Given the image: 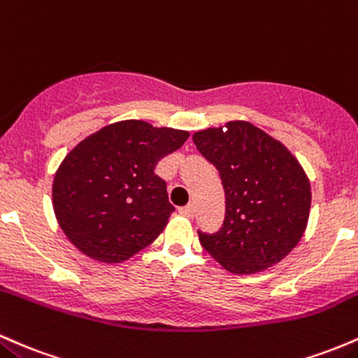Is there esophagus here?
<instances>
[{
	"label": "esophagus",
	"instance_id": "esophagus-1",
	"mask_svg": "<svg viewBox=\"0 0 358 358\" xmlns=\"http://www.w3.org/2000/svg\"><path fill=\"white\" fill-rule=\"evenodd\" d=\"M179 213L182 216H186V218H192V216H194V206H192V204H187V206L179 208Z\"/></svg>",
	"mask_w": 358,
	"mask_h": 358
}]
</instances>
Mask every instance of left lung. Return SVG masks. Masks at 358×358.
<instances>
[{
  "label": "left lung",
  "instance_id": "8db88e82",
  "mask_svg": "<svg viewBox=\"0 0 358 358\" xmlns=\"http://www.w3.org/2000/svg\"><path fill=\"white\" fill-rule=\"evenodd\" d=\"M218 169L227 213L220 231L199 242L231 274H255L280 262L308 227L311 184L279 140L248 122H228L192 135Z\"/></svg>",
  "mask_w": 358,
  "mask_h": 358
}]
</instances>
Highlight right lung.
<instances>
[{"mask_svg": "<svg viewBox=\"0 0 358 358\" xmlns=\"http://www.w3.org/2000/svg\"><path fill=\"white\" fill-rule=\"evenodd\" d=\"M187 136L125 120L81 140L52 184L55 218L71 243L99 262L120 264L154 242L174 211L155 166Z\"/></svg>", "mask_w": 358, "mask_h": 358, "instance_id": "obj_1", "label": "right lung"}]
</instances>
